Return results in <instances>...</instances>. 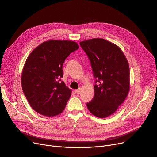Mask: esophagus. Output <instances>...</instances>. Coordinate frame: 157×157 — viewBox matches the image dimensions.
<instances>
[{"label":"esophagus","mask_w":157,"mask_h":157,"mask_svg":"<svg viewBox=\"0 0 157 157\" xmlns=\"http://www.w3.org/2000/svg\"><path fill=\"white\" fill-rule=\"evenodd\" d=\"M75 93L77 94H79L81 93V88H79L78 89H76V90H75Z\"/></svg>","instance_id":"esophagus-1"}]
</instances>
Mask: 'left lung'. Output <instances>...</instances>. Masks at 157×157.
Instances as JSON below:
<instances>
[{
	"mask_svg": "<svg viewBox=\"0 0 157 157\" xmlns=\"http://www.w3.org/2000/svg\"><path fill=\"white\" fill-rule=\"evenodd\" d=\"M80 45L90 60L97 83L93 100L87 103V109L97 117H107L115 113L128 94L127 59L118 46L102 38L82 41Z\"/></svg>",
	"mask_w": 157,
	"mask_h": 157,
	"instance_id": "obj_1",
	"label": "left lung"
}]
</instances>
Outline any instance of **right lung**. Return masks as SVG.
<instances>
[{"instance_id":"1","label":"right lung","mask_w":157,"mask_h":157,"mask_svg":"<svg viewBox=\"0 0 157 157\" xmlns=\"http://www.w3.org/2000/svg\"><path fill=\"white\" fill-rule=\"evenodd\" d=\"M78 48L75 41L50 40L40 44L28 56L21 73V86L36 113L53 117L64 110L72 91L61 81L63 64Z\"/></svg>"}]
</instances>
